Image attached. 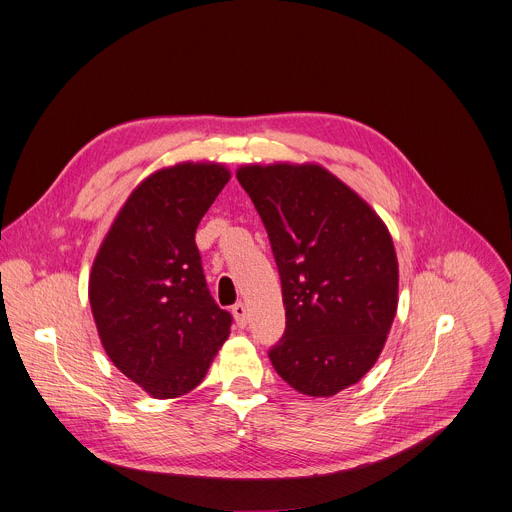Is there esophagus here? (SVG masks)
Returning a JSON list of instances; mask_svg holds the SVG:
<instances>
[{
  "instance_id": "obj_1",
  "label": "esophagus",
  "mask_w": 512,
  "mask_h": 512,
  "mask_svg": "<svg viewBox=\"0 0 512 512\" xmlns=\"http://www.w3.org/2000/svg\"><path fill=\"white\" fill-rule=\"evenodd\" d=\"M231 313H233V318H235V322H238L240 328H244L248 324V307H246V303H242V301L235 303L231 307Z\"/></svg>"
}]
</instances>
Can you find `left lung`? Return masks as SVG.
Returning <instances> with one entry per match:
<instances>
[{
  "mask_svg": "<svg viewBox=\"0 0 512 512\" xmlns=\"http://www.w3.org/2000/svg\"><path fill=\"white\" fill-rule=\"evenodd\" d=\"M266 227L287 328L268 359L293 389L330 398L381 355L398 309L391 235L361 196L322 166L238 170Z\"/></svg>",
  "mask_w": 512,
  "mask_h": 512,
  "instance_id": "8db88e82",
  "label": "left lung"
}]
</instances>
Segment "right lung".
<instances>
[{"instance_id":"obj_1","label":"right lung","mask_w":512,"mask_h":512,"mask_svg":"<svg viewBox=\"0 0 512 512\" xmlns=\"http://www.w3.org/2000/svg\"><path fill=\"white\" fill-rule=\"evenodd\" d=\"M229 182L219 164L145 178L116 215L90 274V305L114 367L157 400L192 391L229 336L209 293L196 227Z\"/></svg>"}]
</instances>
